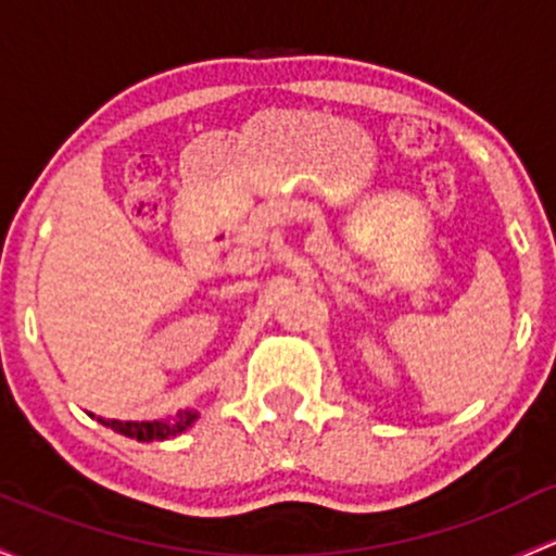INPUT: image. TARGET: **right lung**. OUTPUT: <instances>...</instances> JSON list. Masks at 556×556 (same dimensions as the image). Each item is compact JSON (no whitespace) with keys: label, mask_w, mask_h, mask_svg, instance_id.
<instances>
[{"label":"right lung","mask_w":556,"mask_h":556,"mask_svg":"<svg viewBox=\"0 0 556 556\" xmlns=\"http://www.w3.org/2000/svg\"><path fill=\"white\" fill-rule=\"evenodd\" d=\"M96 418V416H92ZM103 426H111L119 434L130 437L138 442H156V440H170L178 437L180 431L189 429L197 420V410H180L173 420H111V418H98Z\"/></svg>","instance_id":"right-lung-1"}]
</instances>
